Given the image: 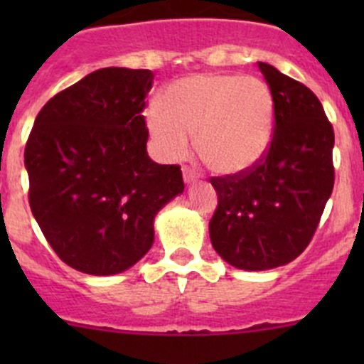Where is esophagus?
<instances>
[{
    "instance_id": "1",
    "label": "esophagus",
    "mask_w": 364,
    "mask_h": 364,
    "mask_svg": "<svg viewBox=\"0 0 364 364\" xmlns=\"http://www.w3.org/2000/svg\"><path fill=\"white\" fill-rule=\"evenodd\" d=\"M197 178H199V174H197L192 167H188V165L183 167V179H185L186 183H193Z\"/></svg>"
}]
</instances>
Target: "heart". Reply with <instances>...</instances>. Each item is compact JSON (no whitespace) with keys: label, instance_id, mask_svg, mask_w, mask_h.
<instances>
[{"label":"heart","instance_id":"b5f03b06","mask_svg":"<svg viewBox=\"0 0 364 364\" xmlns=\"http://www.w3.org/2000/svg\"><path fill=\"white\" fill-rule=\"evenodd\" d=\"M146 127L165 160H179L192 148L218 174H241L260 161L274 127V100L257 77L197 73L172 82L160 104L146 111Z\"/></svg>","mask_w":364,"mask_h":364}]
</instances>
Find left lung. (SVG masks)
<instances>
[{
  "mask_svg": "<svg viewBox=\"0 0 364 364\" xmlns=\"http://www.w3.org/2000/svg\"><path fill=\"white\" fill-rule=\"evenodd\" d=\"M274 100L266 155L241 174L215 176L218 205L209 220L213 248L237 269L294 260L310 245L335 185V132L314 91L259 63Z\"/></svg>",
  "mask_w": 364,
  "mask_h": 364,
  "instance_id": "left-lung-1",
  "label": "left lung"
}]
</instances>
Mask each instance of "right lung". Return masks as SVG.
<instances>
[{"label":"right lung","mask_w":364,"mask_h":364,"mask_svg":"<svg viewBox=\"0 0 364 364\" xmlns=\"http://www.w3.org/2000/svg\"><path fill=\"white\" fill-rule=\"evenodd\" d=\"M151 70L100 68L54 95L24 149L29 208L56 255L87 274L134 266L153 220L183 192L181 167L148 156Z\"/></svg>","instance_id":"1"}]
</instances>
